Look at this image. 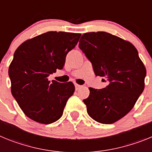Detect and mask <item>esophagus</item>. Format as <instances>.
Here are the masks:
<instances>
[{
    "mask_svg": "<svg viewBox=\"0 0 152 152\" xmlns=\"http://www.w3.org/2000/svg\"><path fill=\"white\" fill-rule=\"evenodd\" d=\"M75 89H76V90L80 89V88H81V87H82V86H81V85H79V84H75Z\"/></svg>",
    "mask_w": 152,
    "mask_h": 152,
    "instance_id": "esophagus-1",
    "label": "esophagus"
}]
</instances>
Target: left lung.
Wrapping results in <instances>:
<instances>
[{"label":"left lung","instance_id":"1","mask_svg":"<svg viewBox=\"0 0 152 152\" xmlns=\"http://www.w3.org/2000/svg\"><path fill=\"white\" fill-rule=\"evenodd\" d=\"M79 48L96 76L108 82L103 89L89 88L83 100L88 115L100 123H114L131 111L144 91L145 67L131 42L106 32L84 33Z\"/></svg>","mask_w":152,"mask_h":152}]
</instances>
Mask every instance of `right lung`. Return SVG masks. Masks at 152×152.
<instances>
[{
	"instance_id": "obj_1",
	"label": "right lung",
	"mask_w": 152,
	"mask_h": 152,
	"mask_svg": "<svg viewBox=\"0 0 152 152\" xmlns=\"http://www.w3.org/2000/svg\"><path fill=\"white\" fill-rule=\"evenodd\" d=\"M80 33L50 31L23 42L9 66L11 93L29 119L50 124L61 117L69 97L75 92L72 82L48 80L62 69L65 58L78 42Z\"/></svg>"
}]
</instances>
